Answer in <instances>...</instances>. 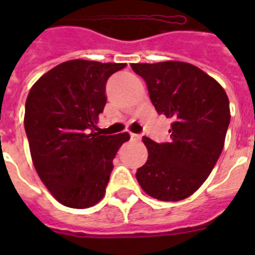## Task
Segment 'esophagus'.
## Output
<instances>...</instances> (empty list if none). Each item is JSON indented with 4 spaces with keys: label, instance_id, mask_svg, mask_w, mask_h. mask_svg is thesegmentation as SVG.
Wrapping results in <instances>:
<instances>
[{
    "label": "esophagus",
    "instance_id": "34e87169",
    "mask_svg": "<svg viewBox=\"0 0 255 255\" xmlns=\"http://www.w3.org/2000/svg\"><path fill=\"white\" fill-rule=\"evenodd\" d=\"M130 138H132L133 140H135V142H138V140L142 139V135H140V134H134V133H132V134H130Z\"/></svg>",
    "mask_w": 255,
    "mask_h": 255
}]
</instances>
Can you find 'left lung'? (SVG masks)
I'll return each mask as SVG.
<instances>
[{
  "label": "left lung",
  "instance_id": "8db88e82",
  "mask_svg": "<svg viewBox=\"0 0 255 255\" xmlns=\"http://www.w3.org/2000/svg\"><path fill=\"white\" fill-rule=\"evenodd\" d=\"M142 76L159 115L173 121L170 142L143 137L148 160L138 182L160 201H180L194 194L217 163L231 121L223 87L197 66L182 61L132 64Z\"/></svg>",
  "mask_w": 255,
  "mask_h": 255
}]
</instances>
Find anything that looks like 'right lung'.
Segmentation results:
<instances>
[{"mask_svg":"<svg viewBox=\"0 0 255 255\" xmlns=\"http://www.w3.org/2000/svg\"><path fill=\"white\" fill-rule=\"evenodd\" d=\"M126 64L65 61L42 76L25 101L24 129L38 175L64 206L87 208L106 192L113 159L127 132H96L106 82Z\"/></svg>","mask_w":255,"mask_h":255,"instance_id":"obj_1","label":"right lung"}]
</instances>
